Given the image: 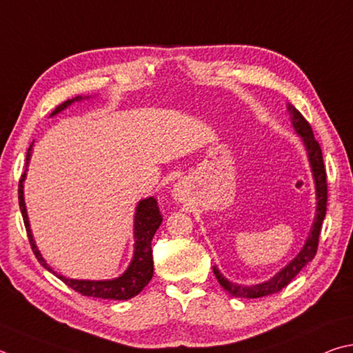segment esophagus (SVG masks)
<instances>
[{
    "mask_svg": "<svg viewBox=\"0 0 353 353\" xmlns=\"http://www.w3.org/2000/svg\"><path fill=\"white\" fill-rule=\"evenodd\" d=\"M172 196H174L176 201H181L182 196H183V190H182V187H179V185H176L174 191H172Z\"/></svg>",
    "mask_w": 353,
    "mask_h": 353,
    "instance_id": "esophagus-1",
    "label": "esophagus"
}]
</instances>
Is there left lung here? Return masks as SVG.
<instances>
[{
  "label": "left lung",
  "instance_id": "1",
  "mask_svg": "<svg viewBox=\"0 0 353 353\" xmlns=\"http://www.w3.org/2000/svg\"><path fill=\"white\" fill-rule=\"evenodd\" d=\"M287 111L290 112L292 125L296 131L298 136L303 139V143L305 146L307 157H309V163L312 168L313 181H315V190H316V216L313 221V225L310 228L309 238H307L304 247L296 254V258L288 262V264L279 270L273 278H270L265 283L254 284V285H242L234 284L228 281L225 276H222L219 268L213 267V272L216 274L219 284L225 288L228 293H232L236 298H261L267 296V294H273L283 290V288L292 283V279L303 270V268L309 264V262L315 258L318 242H319V233H321V225L325 217V210H327V174H325L324 162H323V152L321 146L313 137L312 126L309 125L303 114H301L296 108L292 105H287Z\"/></svg>",
  "mask_w": 353,
  "mask_h": 353
}]
</instances>
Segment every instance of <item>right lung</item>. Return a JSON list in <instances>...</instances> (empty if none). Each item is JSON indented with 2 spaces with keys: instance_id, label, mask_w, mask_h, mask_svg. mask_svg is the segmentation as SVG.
Returning a JSON list of instances; mask_svg holds the SVG:
<instances>
[{
  "instance_id": "right-lung-1",
  "label": "right lung",
  "mask_w": 353,
  "mask_h": 353,
  "mask_svg": "<svg viewBox=\"0 0 353 353\" xmlns=\"http://www.w3.org/2000/svg\"><path fill=\"white\" fill-rule=\"evenodd\" d=\"M83 97H75L72 100H68L65 103L60 105L57 110L52 112V115L59 114L60 111L66 110L69 105H72L74 101H79ZM32 146L34 142L30 143L28 150V156H26V171H28V165L32 156ZM26 171L20 179V185H18V202H20V210L23 214L24 227L26 232H28V238L30 242L32 252L37 256V259L40 264L46 268V270L52 272L57 278L61 279L68 287L72 288V290L81 293L83 296H92V298H101V299H115V301H126L131 299L139 294L150 283L152 278V272H154V265H152V248H151V241L154 238L157 228L162 223V214H160L157 201L154 197H146L143 201L137 203L136 208V216H134V256L130 267L126 268L125 273L121 276L115 279H106V281H88V279H69L65 278L63 274L55 273L52 268L38 250L37 243L34 241V236H32L28 211H26V203H24V191H23V182L26 179Z\"/></svg>"
}]
</instances>
